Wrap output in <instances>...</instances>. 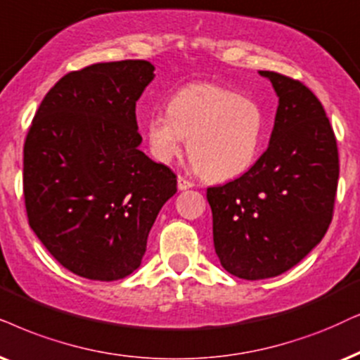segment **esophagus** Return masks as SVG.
Returning <instances> with one entry per match:
<instances>
[{"instance_id":"1","label":"esophagus","mask_w":360,"mask_h":360,"mask_svg":"<svg viewBox=\"0 0 360 360\" xmlns=\"http://www.w3.org/2000/svg\"><path fill=\"white\" fill-rule=\"evenodd\" d=\"M177 188H179L181 191L191 189V188H194V183H193V181H189L188 177L179 176V177H177Z\"/></svg>"}]
</instances>
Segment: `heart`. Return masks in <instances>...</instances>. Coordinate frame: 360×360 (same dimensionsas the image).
I'll return each instance as SVG.
<instances>
[{
	"instance_id": "1",
	"label": "heart",
	"mask_w": 360,
	"mask_h": 360,
	"mask_svg": "<svg viewBox=\"0 0 360 360\" xmlns=\"http://www.w3.org/2000/svg\"><path fill=\"white\" fill-rule=\"evenodd\" d=\"M264 120L251 98L214 83H191L176 91L167 112L146 122L153 156L169 162L188 139L191 161L214 181L233 179L251 167L261 146Z\"/></svg>"
}]
</instances>
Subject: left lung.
<instances>
[{"instance_id": "obj_1", "label": "left lung", "mask_w": 360, "mask_h": 360, "mask_svg": "<svg viewBox=\"0 0 360 360\" xmlns=\"http://www.w3.org/2000/svg\"><path fill=\"white\" fill-rule=\"evenodd\" d=\"M261 75L279 96L269 148L238 179L206 193L217 257L248 281L289 271L321 243L339 179L338 141L316 94L281 72Z\"/></svg>"}]
</instances>
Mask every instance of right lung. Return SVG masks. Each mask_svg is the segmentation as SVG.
<instances>
[{
	"mask_svg": "<svg viewBox=\"0 0 360 360\" xmlns=\"http://www.w3.org/2000/svg\"><path fill=\"white\" fill-rule=\"evenodd\" d=\"M144 59L63 76L41 101L22 149L28 222L51 256L91 281L139 267L176 174L139 151L136 101L154 78Z\"/></svg>",
	"mask_w": 360,
	"mask_h": 360,
	"instance_id": "add662e5",
	"label": "right lung"
}]
</instances>
